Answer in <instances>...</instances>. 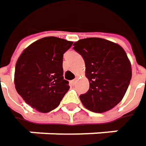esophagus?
<instances>
[{"mask_svg":"<svg viewBox=\"0 0 146 146\" xmlns=\"http://www.w3.org/2000/svg\"><path fill=\"white\" fill-rule=\"evenodd\" d=\"M76 83V79H74V80H72V81L70 82V85L74 86V85H75Z\"/></svg>","mask_w":146,"mask_h":146,"instance_id":"34e87169","label":"esophagus"}]
</instances>
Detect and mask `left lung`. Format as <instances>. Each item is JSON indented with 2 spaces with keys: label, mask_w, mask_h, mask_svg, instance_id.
<instances>
[{
  "label": "left lung",
  "mask_w": 146,
  "mask_h": 146,
  "mask_svg": "<svg viewBox=\"0 0 146 146\" xmlns=\"http://www.w3.org/2000/svg\"><path fill=\"white\" fill-rule=\"evenodd\" d=\"M74 49L85 60L90 86L80 96L82 104L94 113H104L122 101L132 77L131 63L121 46L101 38L74 43Z\"/></svg>",
  "instance_id": "1"
}]
</instances>
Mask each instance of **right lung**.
Returning a JSON list of instances; mask_svg holds the SVG:
<instances>
[{"mask_svg":"<svg viewBox=\"0 0 146 146\" xmlns=\"http://www.w3.org/2000/svg\"><path fill=\"white\" fill-rule=\"evenodd\" d=\"M72 44L45 37L27 47L17 61L15 88L27 104L40 113L56 108L70 89L63 76V54Z\"/></svg>","mask_w":146,"mask_h":146,"instance_id":"right-lung-1","label":"right lung"}]
</instances>
